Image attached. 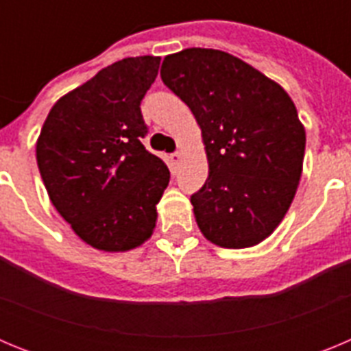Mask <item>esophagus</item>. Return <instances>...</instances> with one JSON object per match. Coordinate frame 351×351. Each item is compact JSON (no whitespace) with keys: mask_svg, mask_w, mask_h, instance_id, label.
Here are the masks:
<instances>
[{"mask_svg":"<svg viewBox=\"0 0 351 351\" xmlns=\"http://www.w3.org/2000/svg\"><path fill=\"white\" fill-rule=\"evenodd\" d=\"M181 160H182L181 153H172L169 156V161H170V165H172V167H178L179 163H181Z\"/></svg>","mask_w":351,"mask_h":351,"instance_id":"esophagus-1","label":"esophagus"}]
</instances>
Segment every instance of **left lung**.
Listing matches in <instances>:
<instances>
[{
    "mask_svg": "<svg viewBox=\"0 0 351 351\" xmlns=\"http://www.w3.org/2000/svg\"><path fill=\"white\" fill-rule=\"evenodd\" d=\"M161 80L193 112L209 178L191 197L207 241L243 250L283 221L299 188L306 130L276 80L228 52L191 47L169 54Z\"/></svg>",
    "mask_w": 351,
    "mask_h": 351,
    "instance_id": "obj_1",
    "label": "left lung"
}]
</instances>
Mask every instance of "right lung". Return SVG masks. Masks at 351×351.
Masks as SVG:
<instances>
[{
    "label": "right lung",
    "instance_id": "obj_1",
    "mask_svg": "<svg viewBox=\"0 0 351 351\" xmlns=\"http://www.w3.org/2000/svg\"><path fill=\"white\" fill-rule=\"evenodd\" d=\"M160 61L138 56L104 68L61 96L40 130L36 163L52 206L95 250H135L156 226L170 172L142 145L141 101Z\"/></svg>",
    "mask_w": 351,
    "mask_h": 351
}]
</instances>
